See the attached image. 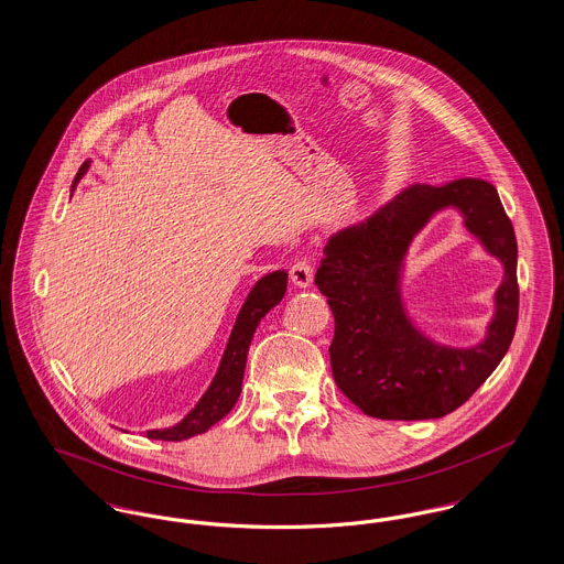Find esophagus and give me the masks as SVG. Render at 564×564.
Here are the masks:
<instances>
[{
    "label": "esophagus",
    "mask_w": 564,
    "mask_h": 564,
    "mask_svg": "<svg viewBox=\"0 0 564 564\" xmlns=\"http://www.w3.org/2000/svg\"><path fill=\"white\" fill-rule=\"evenodd\" d=\"M313 272L315 270L311 267V262L306 258H302V260H297V262L292 264L290 279H292L295 288H308L313 283Z\"/></svg>",
    "instance_id": "esophagus-1"
}]
</instances>
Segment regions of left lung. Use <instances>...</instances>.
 I'll return each mask as SVG.
<instances>
[{"label":"left lung","instance_id":"left-lung-1","mask_svg":"<svg viewBox=\"0 0 564 564\" xmlns=\"http://www.w3.org/2000/svg\"><path fill=\"white\" fill-rule=\"evenodd\" d=\"M448 206L505 264L487 336L465 350L427 339L406 317L401 297L409 245L433 214ZM516 264L510 217L495 186L476 177L444 186L414 184L364 224L329 237L315 285L336 322L329 361L338 389L375 419L425 421L451 414L510 349L518 323Z\"/></svg>","mask_w":564,"mask_h":564}]
</instances>
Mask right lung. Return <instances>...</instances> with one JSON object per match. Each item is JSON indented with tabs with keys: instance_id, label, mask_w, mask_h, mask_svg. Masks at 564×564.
Returning <instances> with one entry per match:
<instances>
[{
	"instance_id": "add662e5",
	"label": "right lung",
	"mask_w": 564,
	"mask_h": 564,
	"mask_svg": "<svg viewBox=\"0 0 564 564\" xmlns=\"http://www.w3.org/2000/svg\"><path fill=\"white\" fill-rule=\"evenodd\" d=\"M88 164L90 162L82 164L74 186L80 182ZM285 292H288V272L285 270L270 272L251 288V292L245 297L241 311L237 315L232 334L228 338V345L221 355L219 368L215 372L209 389L177 425L166 427V430L148 431L150 440H162V442L188 440V437H194V435L205 433L209 427H214L217 421H221L235 408V403L241 395L247 350H249L251 338L256 334V327L264 319V315L269 313L270 308H274L283 300Z\"/></svg>"
}]
</instances>
